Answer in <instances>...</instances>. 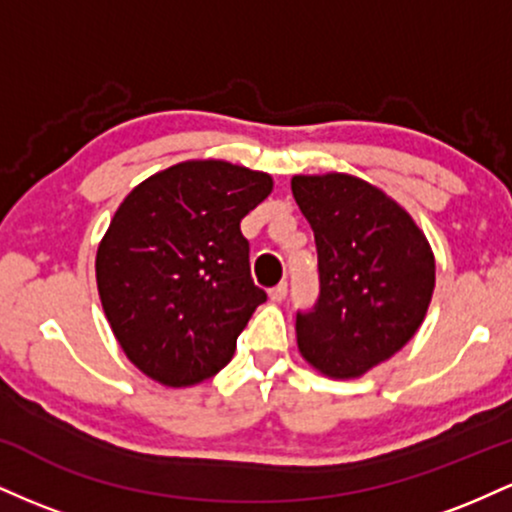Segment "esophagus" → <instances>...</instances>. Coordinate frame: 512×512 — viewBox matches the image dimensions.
<instances>
[{
	"instance_id": "esophagus-1",
	"label": "esophagus",
	"mask_w": 512,
	"mask_h": 512,
	"mask_svg": "<svg viewBox=\"0 0 512 512\" xmlns=\"http://www.w3.org/2000/svg\"><path fill=\"white\" fill-rule=\"evenodd\" d=\"M286 293H289V289H286V284H279L274 286L272 291H269V301L272 303H281L286 298Z\"/></svg>"
}]
</instances>
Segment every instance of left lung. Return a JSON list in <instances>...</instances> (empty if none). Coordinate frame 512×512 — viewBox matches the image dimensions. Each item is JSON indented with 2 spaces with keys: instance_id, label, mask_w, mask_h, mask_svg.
Here are the masks:
<instances>
[{
  "instance_id": "left-lung-1",
  "label": "left lung",
  "mask_w": 512,
  "mask_h": 512,
  "mask_svg": "<svg viewBox=\"0 0 512 512\" xmlns=\"http://www.w3.org/2000/svg\"><path fill=\"white\" fill-rule=\"evenodd\" d=\"M291 190L320 269L315 310L296 317L298 351L327 378H361L421 327L436 257L409 211L356 175H293Z\"/></svg>"
}]
</instances>
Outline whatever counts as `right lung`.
Masks as SVG:
<instances>
[{"mask_svg": "<svg viewBox=\"0 0 512 512\" xmlns=\"http://www.w3.org/2000/svg\"><path fill=\"white\" fill-rule=\"evenodd\" d=\"M274 180L216 158H192L139 182L98 243L96 284L117 344L166 387L211 378L267 293L252 284L243 216Z\"/></svg>", "mask_w": 512, "mask_h": 512, "instance_id": "right-lung-1", "label": "right lung"}]
</instances>
